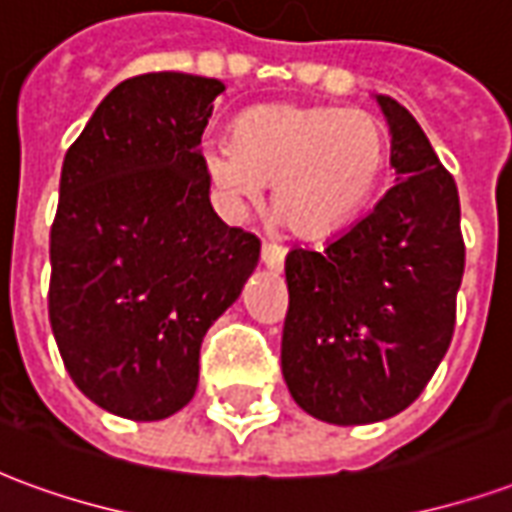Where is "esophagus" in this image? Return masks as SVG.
<instances>
[{
	"label": "esophagus",
	"mask_w": 512,
	"mask_h": 512,
	"mask_svg": "<svg viewBox=\"0 0 512 512\" xmlns=\"http://www.w3.org/2000/svg\"><path fill=\"white\" fill-rule=\"evenodd\" d=\"M285 255H288V249L279 244H263V249H260V260H263V266L271 268V271H282V266H285Z\"/></svg>",
	"instance_id": "esophagus-1"
}]
</instances>
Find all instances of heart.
Instances as JSON below:
<instances>
[{
    "mask_svg": "<svg viewBox=\"0 0 512 512\" xmlns=\"http://www.w3.org/2000/svg\"><path fill=\"white\" fill-rule=\"evenodd\" d=\"M386 156V128L370 112L266 104L238 117L233 142H205L202 167L233 216L274 183L271 211L279 222L299 235H321L370 202Z\"/></svg>",
    "mask_w": 512,
    "mask_h": 512,
    "instance_id": "heart-1",
    "label": "heart"
}]
</instances>
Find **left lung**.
<instances>
[{"mask_svg": "<svg viewBox=\"0 0 512 512\" xmlns=\"http://www.w3.org/2000/svg\"><path fill=\"white\" fill-rule=\"evenodd\" d=\"M376 101L397 183L323 249L285 257L282 376L332 425L381 422L417 400L450 348L466 260L455 180L406 106Z\"/></svg>", "mask_w": 512, "mask_h": 512, "instance_id": "obj_1", "label": "left lung"}]
</instances>
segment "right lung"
Here are the masks:
<instances>
[{"mask_svg":"<svg viewBox=\"0 0 512 512\" xmlns=\"http://www.w3.org/2000/svg\"><path fill=\"white\" fill-rule=\"evenodd\" d=\"M219 79L120 82L68 147L51 224L49 321L73 384L117 417L189 403L200 345L260 260L211 205L202 131Z\"/></svg>","mask_w":512,"mask_h":512,"instance_id":"obj_1","label":"right lung"}]
</instances>
